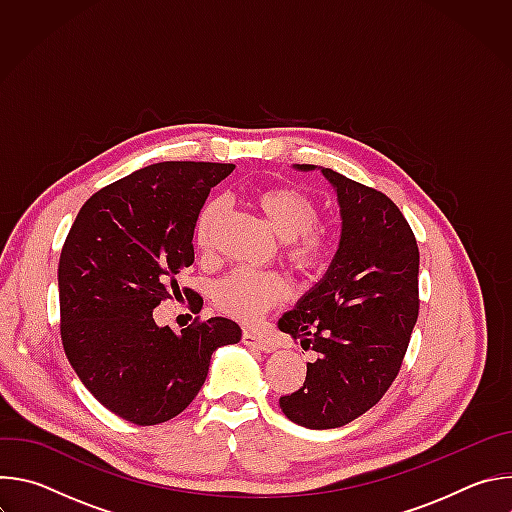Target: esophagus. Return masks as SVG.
I'll use <instances>...</instances> for the list:
<instances>
[{
	"instance_id": "1",
	"label": "esophagus",
	"mask_w": 512,
	"mask_h": 512,
	"mask_svg": "<svg viewBox=\"0 0 512 512\" xmlns=\"http://www.w3.org/2000/svg\"><path fill=\"white\" fill-rule=\"evenodd\" d=\"M243 342H245L247 346H253V348L263 350V352H273V350H275V344H273L269 338H265V336L253 332V330H245V332H243Z\"/></svg>"
}]
</instances>
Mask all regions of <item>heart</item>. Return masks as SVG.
Returning <instances> with one entry per match:
<instances>
[{
	"label": "heart",
	"instance_id": "1",
	"mask_svg": "<svg viewBox=\"0 0 512 512\" xmlns=\"http://www.w3.org/2000/svg\"><path fill=\"white\" fill-rule=\"evenodd\" d=\"M255 206L279 239L285 241L283 255L298 273L322 271L334 253V239L320 229V210L310 194L296 186H269L257 190ZM223 218V202L210 200L202 206L194 223V243L202 253L214 247L216 229ZM287 294L285 279L275 271L235 269L212 287L214 304L233 318L251 322L279 304Z\"/></svg>",
	"mask_w": 512,
	"mask_h": 512
}]
</instances>
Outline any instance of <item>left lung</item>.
Masks as SVG:
<instances>
[{
    "mask_svg": "<svg viewBox=\"0 0 512 512\" xmlns=\"http://www.w3.org/2000/svg\"><path fill=\"white\" fill-rule=\"evenodd\" d=\"M322 174L338 196L340 245L324 279L277 324L318 354L304 387L279 399L285 417L308 429L342 427L381 401L419 314V249L403 212L375 188Z\"/></svg>",
    "mask_w": 512,
    "mask_h": 512,
    "instance_id": "left-lung-1",
    "label": "left lung"
}]
</instances>
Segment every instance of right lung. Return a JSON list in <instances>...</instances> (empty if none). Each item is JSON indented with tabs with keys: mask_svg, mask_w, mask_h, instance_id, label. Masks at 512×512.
Masks as SVG:
<instances>
[{
	"mask_svg": "<svg viewBox=\"0 0 512 512\" xmlns=\"http://www.w3.org/2000/svg\"><path fill=\"white\" fill-rule=\"evenodd\" d=\"M233 170L212 162L137 170L95 192L68 231L58 263L62 346L81 383L125 421L156 425L182 413L212 352L241 340L229 318H196L180 334L154 320L194 263V223L210 188ZM188 302L200 312L202 298Z\"/></svg>",
	"mask_w": 512,
	"mask_h": 512,
	"instance_id": "1",
	"label": "right lung"
}]
</instances>
